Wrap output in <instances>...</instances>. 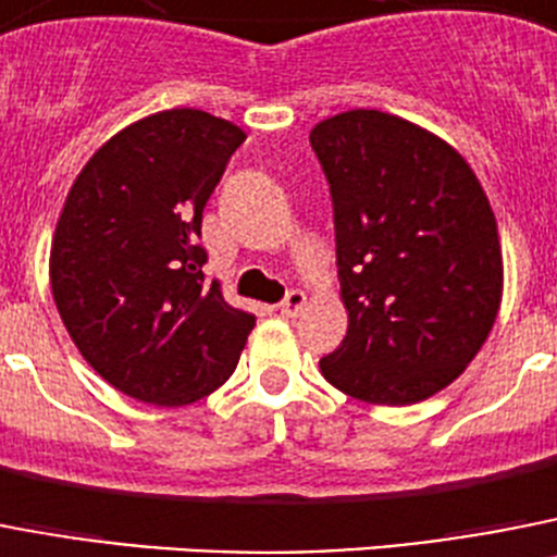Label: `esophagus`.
I'll return each mask as SVG.
<instances>
[{"instance_id": "obj_1", "label": "esophagus", "mask_w": 557, "mask_h": 557, "mask_svg": "<svg viewBox=\"0 0 557 557\" xmlns=\"http://www.w3.org/2000/svg\"><path fill=\"white\" fill-rule=\"evenodd\" d=\"M306 302H308L306 294L294 288V292L285 294V299L280 302V313H283V317H288V319L299 317V313H302V308H306Z\"/></svg>"}]
</instances>
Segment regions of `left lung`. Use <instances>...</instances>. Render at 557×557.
<instances>
[{"mask_svg": "<svg viewBox=\"0 0 557 557\" xmlns=\"http://www.w3.org/2000/svg\"><path fill=\"white\" fill-rule=\"evenodd\" d=\"M327 176L347 336L319 361L364 404L446 389L485 345L502 302V246L480 178L451 145L375 109L313 125Z\"/></svg>", "mask_w": 557, "mask_h": 557, "instance_id": "1", "label": "left lung"}]
</instances>
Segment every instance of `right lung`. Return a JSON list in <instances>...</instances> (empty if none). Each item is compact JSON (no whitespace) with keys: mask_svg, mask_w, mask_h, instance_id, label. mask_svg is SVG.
Here are the masks:
<instances>
[{"mask_svg":"<svg viewBox=\"0 0 557 557\" xmlns=\"http://www.w3.org/2000/svg\"><path fill=\"white\" fill-rule=\"evenodd\" d=\"M246 134L201 109L157 111L100 145L77 173L50 251L72 342L114 389L157 406L215 393L255 317L201 265V212Z\"/></svg>","mask_w":557,"mask_h":557,"instance_id":"right-lung-1","label":"right lung"}]
</instances>
